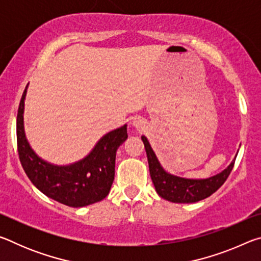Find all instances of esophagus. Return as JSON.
Returning a JSON list of instances; mask_svg holds the SVG:
<instances>
[{
    "instance_id": "34e87169",
    "label": "esophagus",
    "mask_w": 261,
    "mask_h": 261,
    "mask_svg": "<svg viewBox=\"0 0 261 261\" xmlns=\"http://www.w3.org/2000/svg\"><path fill=\"white\" fill-rule=\"evenodd\" d=\"M132 125H134L135 129L143 131L145 127H146V122H145L141 117H137L134 121H132Z\"/></svg>"
}]
</instances>
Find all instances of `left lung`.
Listing matches in <instances>:
<instances>
[{"mask_svg":"<svg viewBox=\"0 0 261 261\" xmlns=\"http://www.w3.org/2000/svg\"><path fill=\"white\" fill-rule=\"evenodd\" d=\"M146 149L149 174L156 193L163 199L177 204H192L210 197L222 185L232 170L237 154L226 169L207 178H187L173 175L161 166L155 152L145 136H141Z\"/></svg>","mask_w":261,"mask_h":261,"instance_id":"left-lung-1","label":"left lung"}]
</instances>
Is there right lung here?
Here are the masks:
<instances>
[{
    "instance_id": "obj_1",
    "label": "right lung",
    "mask_w": 261,
    "mask_h": 261,
    "mask_svg": "<svg viewBox=\"0 0 261 261\" xmlns=\"http://www.w3.org/2000/svg\"><path fill=\"white\" fill-rule=\"evenodd\" d=\"M28 87L29 84L17 114V145L20 163L31 182L48 198L70 207H84L105 199L114 182L116 152L127 138V125L103 135L81 160L69 165L48 162L35 153L25 135L24 108Z\"/></svg>"
}]
</instances>
